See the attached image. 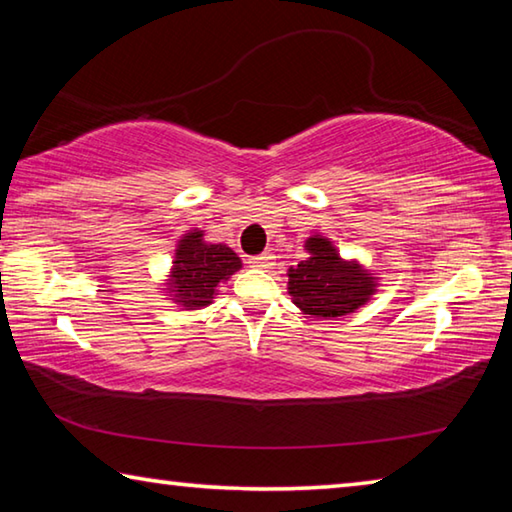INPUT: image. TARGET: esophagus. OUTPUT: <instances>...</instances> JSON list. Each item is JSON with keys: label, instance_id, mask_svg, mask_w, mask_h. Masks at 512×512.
I'll return each mask as SVG.
<instances>
[{"label": "esophagus", "instance_id": "esophagus-1", "mask_svg": "<svg viewBox=\"0 0 512 512\" xmlns=\"http://www.w3.org/2000/svg\"><path fill=\"white\" fill-rule=\"evenodd\" d=\"M273 255L271 253H262V255H257V257H253L250 259V266L253 268H271L273 266Z\"/></svg>", "mask_w": 512, "mask_h": 512}]
</instances>
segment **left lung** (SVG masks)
Segmentation results:
<instances>
[{
	"label": "left lung",
	"mask_w": 512,
	"mask_h": 512,
	"mask_svg": "<svg viewBox=\"0 0 512 512\" xmlns=\"http://www.w3.org/2000/svg\"><path fill=\"white\" fill-rule=\"evenodd\" d=\"M307 257L289 268V296L302 314L314 318L348 316L372 298L379 277L357 259H343L334 241L311 235Z\"/></svg>",
	"instance_id": "left-lung-1"
}]
</instances>
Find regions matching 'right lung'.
Returning <instances> with one entry per match:
<instances>
[{
    "label": "right lung",
    "instance_id": "right-lung-1",
    "mask_svg": "<svg viewBox=\"0 0 512 512\" xmlns=\"http://www.w3.org/2000/svg\"><path fill=\"white\" fill-rule=\"evenodd\" d=\"M241 268V259L225 244L205 241L203 230H189L178 239L171 271L162 293L187 311L203 309L216 296V287Z\"/></svg>",
    "mask_w": 512,
    "mask_h": 512
}]
</instances>
